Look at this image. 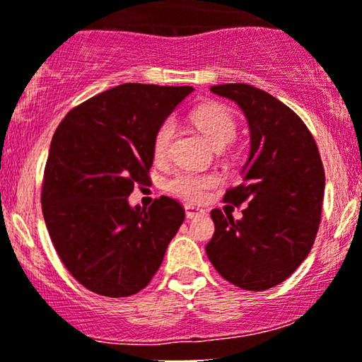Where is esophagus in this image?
Here are the masks:
<instances>
[{"label":"esophagus","mask_w":362,"mask_h":362,"mask_svg":"<svg viewBox=\"0 0 362 362\" xmlns=\"http://www.w3.org/2000/svg\"><path fill=\"white\" fill-rule=\"evenodd\" d=\"M202 214H205V210H202V209H199V206H195V205H185L187 218H195V216H199Z\"/></svg>","instance_id":"esophagus-1"}]
</instances>
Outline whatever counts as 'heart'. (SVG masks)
<instances>
[{"label":"heart","mask_w":362,"mask_h":362,"mask_svg":"<svg viewBox=\"0 0 362 362\" xmlns=\"http://www.w3.org/2000/svg\"><path fill=\"white\" fill-rule=\"evenodd\" d=\"M192 122L204 134L215 148H223L237 136V122L225 105L221 104H204L197 107L190 115ZM173 136V120H165L157 129L152 141V153L156 160H163L168 153L170 141ZM218 184V178L211 173L195 172H177L167 178L165 190L168 194L189 202H200L205 199L206 192Z\"/></svg>","instance_id":"b5f03b06"}]
</instances>
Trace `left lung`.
<instances>
[{"label":"left lung","instance_id":"8db88e82","mask_svg":"<svg viewBox=\"0 0 362 362\" xmlns=\"http://www.w3.org/2000/svg\"><path fill=\"white\" fill-rule=\"evenodd\" d=\"M235 100L250 127V156L243 182L223 202L243 216L215 209V233L205 247L216 272L231 285L263 291L283 283L315 243L325 197V168L305 122L264 90L248 84L211 86Z\"/></svg>","mask_w":362,"mask_h":362}]
</instances>
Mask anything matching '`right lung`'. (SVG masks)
Segmentation results:
<instances>
[{
  "mask_svg": "<svg viewBox=\"0 0 362 362\" xmlns=\"http://www.w3.org/2000/svg\"><path fill=\"white\" fill-rule=\"evenodd\" d=\"M194 88L127 83L76 105L52 136L42 178V215L61 262L98 295L146 288L184 223L185 210L162 195L129 205L151 182L157 129Z\"/></svg>",
  "mask_w": 362,
  "mask_h": 362,
  "instance_id": "1",
  "label": "right lung"
}]
</instances>
